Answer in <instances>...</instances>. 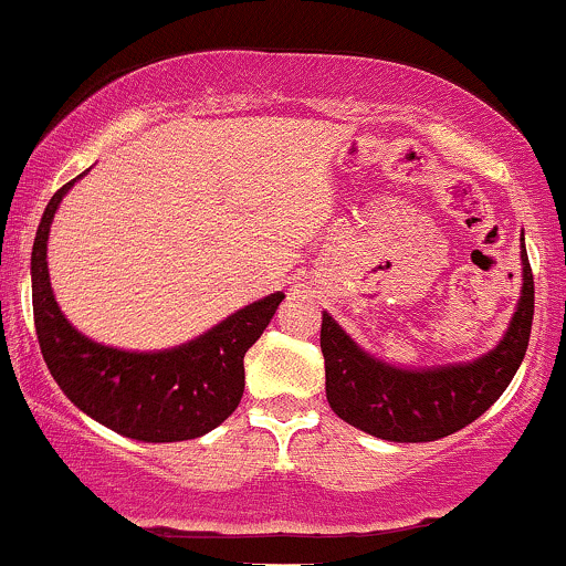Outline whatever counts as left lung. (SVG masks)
<instances>
[{
    "label": "left lung",
    "mask_w": 566,
    "mask_h": 566,
    "mask_svg": "<svg viewBox=\"0 0 566 566\" xmlns=\"http://www.w3.org/2000/svg\"><path fill=\"white\" fill-rule=\"evenodd\" d=\"M522 292L497 346L471 361L439 367H399L369 354L322 314V354L327 401L348 426L386 441L418 444L460 431L484 415L522 367L527 354L535 282L522 231Z\"/></svg>",
    "instance_id": "left-lung-1"
}]
</instances>
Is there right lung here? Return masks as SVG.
<instances>
[{"mask_svg":"<svg viewBox=\"0 0 566 566\" xmlns=\"http://www.w3.org/2000/svg\"><path fill=\"white\" fill-rule=\"evenodd\" d=\"M80 178L44 207L31 250L34 324L50 375L71 405L122 437L148 444L205 437L242 401L244 354L274 319L284 292L244 305L193 340L165 350H125L82 335L57 305L48 269L50 226Z\"/></svg>","mask_w":566,"mask_h":566,"instance_id":"1","label":"right lung"}]
</instances>
